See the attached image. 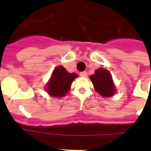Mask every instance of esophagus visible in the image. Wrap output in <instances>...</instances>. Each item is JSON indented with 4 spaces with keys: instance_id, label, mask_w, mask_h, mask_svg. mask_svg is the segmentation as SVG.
<instances>
[{
    "instance_id": "34e87169",
    "label": "esophagus",
    "mask_w": 151,
    "mask_h": 151,
    "mask_svg": "<svg viewBox=\"0 0 151 151\" xmlns=\"http://www.w3.org/2000/svg\"><path fill=\"white\" fill-rule=\"evenodd\" d=\"M80 76H81V77H82V78H86V77L87 76V73H86V71H84V72H81L80 73Z\"/></svg>"
}]
</instances>
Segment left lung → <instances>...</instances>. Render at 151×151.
I'll return each mask as SVG.
<instances>
[{"instance_id":"1","label":"left lung","mask_w":151,"mask_h":151,"mask_svg":"<svg viewBox=\"0 0 151 151\" xmlns=\"http://www.w3.org/2000/svg\"><path fill=\"white\" fill-rule=\"evenodd\" d=\"M95 91L104 97H111L115 94L116 87L111 73L104 69H97L94 74L90 76Z\"/></svg>"}]
</instances>
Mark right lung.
Returning <instances> with one entry per match:
<instances>
[{"instance_id":"1","label":"right lung","mask_w":151,"mask_h":151,"mask_svg":"<svg viewBox=\"0 0 151 151\" xmlns=\"http://www.w3.org/2000/svg\"><path fill=\"white\" fill-rule=\"evenodd\" d=\"M77 77L75 73L67 72L64 67L58 66L53 70L45 90L52 97H63L69 91L71 84Z\"/></svg>"}]
</instances>
